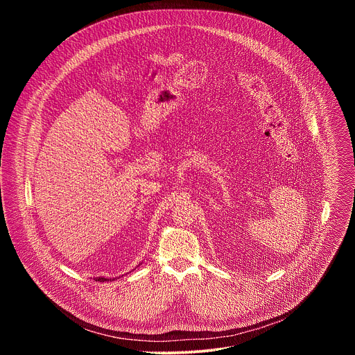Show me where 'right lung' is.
<instances>
[{
	"instance_id": "1",
	"label": "right lung",
	"mask_w": 355,
	"mask_h": 355,
	"mask_svg": "<svg viewBox=\"0 0 355 355\" xmlns=\"http://www.w3.org/2000/svg\"><path fill=\"white\" fill-rule=\"evenodd\" d=\"M98 281H110V279H107V278H98Z\"/></svg>"
}]
</instances>
